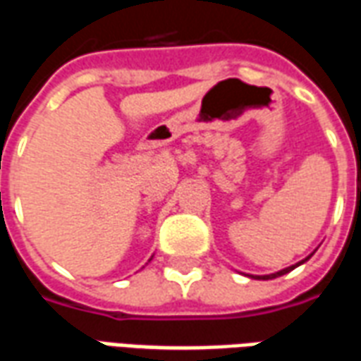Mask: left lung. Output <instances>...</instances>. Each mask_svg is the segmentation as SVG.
Here are the masks:
<instances>
[{
    "mask_svg": "<svg viewBox=\"0 0 361 361\" xmlns=\"http://www.w3.org/2000/svg\"><path fill=\"white\" fill-rule=\"evenodd\" d=\"M311 255H313V253H311ZM311 255H310V257H311ZM310 257H305V259H303V261H300L298 265L286 267V269H282V271H279V272H272V274H265V276H251V279H263V280L276 279V276H282V274H286V272H290V271H292V269H295V267H300V265H302V263H305V261H307V259H310Z\"/></svg>",
    "mask_w": 361,
    "mask_h": 361,
    "instance_id": "8db88e82",
    "label": "left lung"
}]
</instances>
